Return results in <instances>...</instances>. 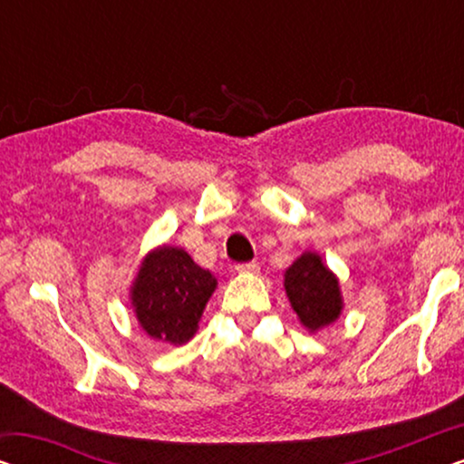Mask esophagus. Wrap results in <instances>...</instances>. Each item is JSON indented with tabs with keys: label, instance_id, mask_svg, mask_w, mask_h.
Returning <instances> with one entry per match:
<instances>
[{
	"label": "esophagus",
	"instance_id": "1",
	"mask_svg": "<svg viewBox=\"0 0 464 464\" xmlns=\"http://www.w3.org/2000/svg\"><path fill=\"white\" fill-rule=\"evenodd\" d=\"M237 272L238 275H257L259 272V266L256 262H249V264H238L237 266Z\"/></svg>",
	"mask_w": 464,
	"mask_h": 464
}]
</instances>
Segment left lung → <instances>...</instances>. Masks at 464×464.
<instances>
[{
    "instance_id": "obj_1",
    "label": "left lung",
    "mask_w": 464,
    "mask_h": 464,
    "mask_svg": "<svg viewBox=\"0 0 464 464\" xmlns=\"http://www.w3.org/2000/svg\"><path fill=\"white\" fill-rule=\"evenodd\" d=\"M283 285L291 308L310 334L321 332L340 319L344 310L340 278L327 268L316 251H304L285 270Z\"/></svg>"
}]
</instances>
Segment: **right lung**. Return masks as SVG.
Listing matches in <instances>:
<instances>
[{"mask_svg":"<svg viewBox=\"0 0 464 464\" xmlns=\"http://www.w3.org/2000/svg\"><path fill=\"white\" fill-rule=\"evenodd\" d=\"M215 289L218 278L200 268L186 249L160 245L145 253L139 264L129 300L139 327L151 340L181 346L198 332Z\"/></svg>","mask_w":464,"mask_h":464,"instance_id":"obj_1","label":"right lung"}]
</instances>
